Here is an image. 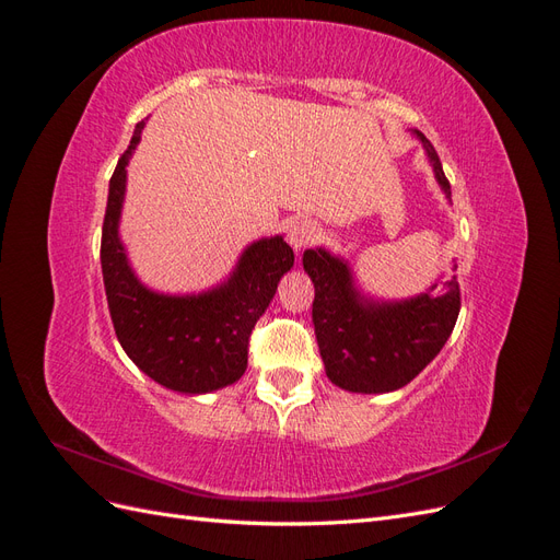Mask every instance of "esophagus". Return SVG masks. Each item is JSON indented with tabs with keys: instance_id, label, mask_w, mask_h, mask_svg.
Here are the masks:
<instances>
[{
	"instance_id": "1",
	"label": "esophagus",
	"mask_w": 560,
	"mask_h": 560,
	"mask_svg": "<svg viewBox=\"0 0 560 560\" xmlns=\"http://www.w3.org/2000/svg\"><path fill=\"white\" fill-rule=\"evenodd\" d=\"M314 238H317V226L310 220H293L289 224V243L295 250H303Z\"/></svg>"
}]
</instances>
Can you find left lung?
<instances>
[{
  "instance_id": "obj_1",
  "label": "left lung",
  "mask_w": 560,
  "mask_h": 560,
  "mask_svg": "<svg viewBox=\"0 0 560 560\" xmlns=\"http://www.w3.org/2000/svg\"><path fill=\"white\" fill-rule=\"evenodd\" d=\"M417 137L452 198L438 151L419 130ZM303 267L314 283L312 322L326 376L350 393H390L417 378L452 336L462 310L456 277L442 289L433 283L417 298L383 303L357 291L348 262L324 248L305 250Z\"/></svg>"
}]
</instances>
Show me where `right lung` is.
I'll return each instance as SVG.
<instances>
[{
	"mask_svg": "<svg viewBox=\"0 0 560 560\" xmlns=\"http://www.w3.org/2000/svg\"><path fill=\"white\" fill-rule=\"evenodd\" d=\"M137 122L108 186L102 232V271L113 328L127 357L167 390L203 395L236 383L248 366V340L269 307L281 277L293 267V248L281 236L243 250L218 289L198 295L149 291L127 262L118 236L127 163L141 139Z\"/></svg>",
	"mask_w": 560,
	"mask_h": 560,
	"instance_id": "right-lung-1",
	"label": "right lung"
}]
</instances>
